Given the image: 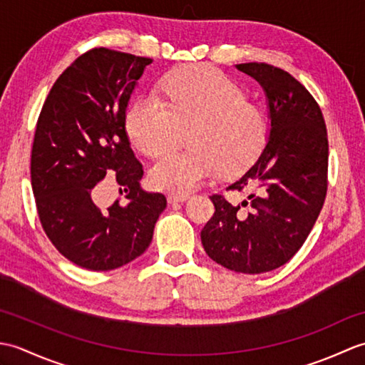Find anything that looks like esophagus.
Returning <instances> with one entry per match:
<instances>
[{
	"mask_svg": "<svg viewBox=\"0 0 365 365\" xmlns=\"http://www.w3.org/2000/svg\"><path fill=\"white\" fill-rule=\"evenodd\" d=\"M188 199H190L188 195H169L168 202L169 204H178V202H185V200H188Z\"/></svg>",
	"mask_w": 365,
	"mask_h": 365,
	"instance_id": "esophagus-1",
	"label": "esophagus"
}]
</instances>
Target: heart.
Returning <instances> with one entry per match:
<instances>
[{
	"mask_svg": "<svg viewBox=\"0 0 365 365\" xmlns=\"http://www.w3.org/2000/svg\"><path fill=\"white\" fill-rule=\"evenodd\" d=\"M185 128L190 147L165 153L150 170L155 187L174 195L196 190L221 169L235 174L250 166L268 131L262 108L226 73L208 66L170 72L157 98H138L125 114L128 138L149 157L177 144Z\"/></svg>",
	"mask_w": 365,
	"mask_h": 365,
	"instance_id": "1",
	"label": "heart"
}]
</instances>
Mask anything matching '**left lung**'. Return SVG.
Listing matches in <instances>:
<instances>
[{
    "label": "left lung",
    "instance_id": "obj_1",
    "mask_svg": "<svg viewBox=\"0 0 365 365\" xmlns=\"http://www.w3.org/2000/svg\"><path fill=\"white\" fill-rule=\"evenodd\" d=\"M235 67L265 92L268 141L227 188L247 191L242 202L210 197L215 215L200 240L224 268L259 274L289 262L319 218L328 188V133L320 106L289 72L265 63Z\"/></svg>",
    "mask_w": 365,
    "mask_h": 365
}]
</instances>
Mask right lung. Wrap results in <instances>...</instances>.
<instances>
[{"instance_id":"1","label":"right lung","mask_w":365,"mask_h":365,"mask_svg":"<svg viewBox=\"0 0 365 365\" xmlns=\"http://www.w3.org/2000/svg\"><path fill=\"white\" fill-rule=\"evenodd\" d=\"M150 58L94 48L68 66L38 115L31 185L46 237L75 265L110 271L149 247L166 208L161 192L141 187L143 165L130 147L125 114ZM115 175L128 202L108 209L93 187Z\"/></svg>"}]
</instances>
